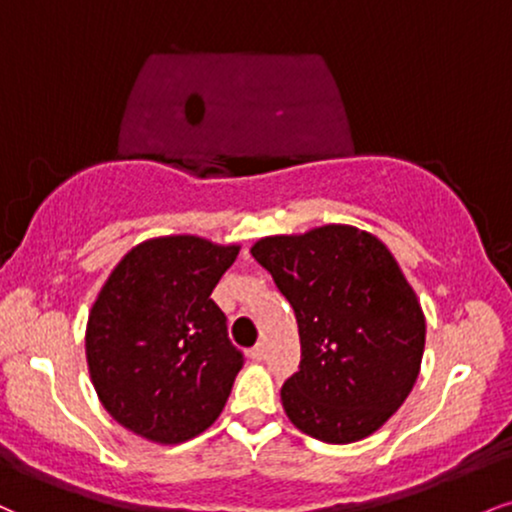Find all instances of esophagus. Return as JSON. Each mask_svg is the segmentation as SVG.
<instances>
[{
  "mask_svg": "<svg viewBox=\"0 0 512 512\" xmlns=\"http://www.w3.org/2000/svg\"><path fill=\"white\" fill-rule=\"evenodd\" d=\"M250 357H252V360H255V362H262L264 357H267V348H264V343H257V346L250 350Z\"/></svg>",
  "mask_w": 512,
  "mask_h": 512,
  "instance_id": "obj_1",
  "label": "esophagus"
}]
</instances>
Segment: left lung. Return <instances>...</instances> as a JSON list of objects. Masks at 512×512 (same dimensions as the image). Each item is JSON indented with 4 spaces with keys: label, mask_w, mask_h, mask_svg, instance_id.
I'll list each match as a JSON object with an SVG mask.
<instances>
[{
    "label": "left lung",
    "mask_w": 512,
    "mask_h": 512,
    "mask_svg": "<svg viewBox=\"0 0 512 512\" xmlns=\"http://www.w3.org/2000/svg\"><path fill=\"white\" fill-rule=\"evenodd\" d=\"M250 252L298 319L300 369L281 389L288 420L324 443L367 439L410 396L427 336L396 257L350 224L264 236Z\"/></svg>",
    "instance_id": "8db88e82"
}]
</instances>
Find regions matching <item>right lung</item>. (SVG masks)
<instances>
[{"label":"right lung","instance_id":"obj_1","mask_svg":"<svg viewBox=\"0 0 512 512\" xmlns=\"http://www.w3.org/2000/svg\"><path fill=\"white\" fill-rule=\"evenodd\" d=\"M238 243L178 233L138 243L107 276L85 326L104 410L152 443H183L217 422L243 367L209 295Z\"/></svg>","mask_w":512,"mask_h":512}]
</instances>
